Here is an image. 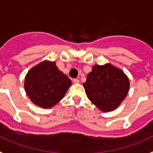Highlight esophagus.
<instances>
[{
    "mask_svg": "<svg viewBox=\"0 0 153 153\" xmlns=\"http://www.w3.org/2000/svg\"><path fill=\"white\" fill-rule=\"evenodd\" d=\"M73 82H74V84H79V80L78 79H73Z\"/></svg>",
    "mask_w": 153,
    "mask_h": 153,
    "instance_id": "34e87169",
    "label": "esophagus"
}]
</instances>
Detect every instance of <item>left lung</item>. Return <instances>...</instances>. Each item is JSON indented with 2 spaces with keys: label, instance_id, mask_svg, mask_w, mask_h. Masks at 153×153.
<instances>
[{
  "label": "left lung",
  "instance_id": "8db88e82",
  "mask_svg": "<svg viewBox=\"0 0 153 153\" xmlns=\"http://www.w3.org/2000/svg\"><path fill=\"white\" fill-rule=\"evenodd\" d=\"M83 86L89 100L106 113L116 109L124 100L130 82L122 69L106 63L94 65Z\"/></svg>",
  "mask_w": 153,
  "mask_h": 153
}]
</instances>
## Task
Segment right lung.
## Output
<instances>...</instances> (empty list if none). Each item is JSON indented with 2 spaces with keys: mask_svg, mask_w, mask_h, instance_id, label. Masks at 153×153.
I'll return each instance as SVG.
<instances>
[{
  "mask_svg": "<svg viewBox=\"0 0 153 153\" xmlns=\"http://www.w3.org/2000/svg\"><path fill=\"white\" fill-rule=\"evenodd\" d=\"M70 79L48 60L29 70L25 77L24 88L33 104L49 108L62 100L71 86Z\"/></svg>",
  "mask_w": 153,
  "mask_h": 153,
  "instance_id": "right-lung-1",
  "label": "right lung"
}]
</instances>
